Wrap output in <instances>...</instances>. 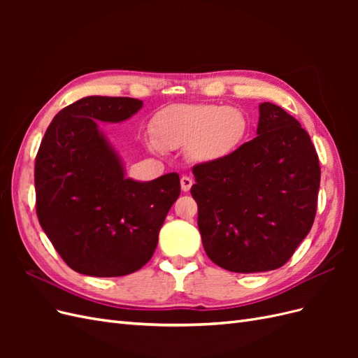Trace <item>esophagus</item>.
<instances>
[{"instance_id":"esophagus-1","label":"esophagus","mask_w":358,"mask_h":358,"mask_svg":"<svg viewBox=\"0 0 358 358\" xmlns=\"http://www.w3.org/2000/svg\"><path fill=\"white\" fill-rule=\"evenodd\" d=\"M180 187H182L183 192H188L192 187V179L188 178V176H182L180 178Z\"/></svg>"}]
</instances>
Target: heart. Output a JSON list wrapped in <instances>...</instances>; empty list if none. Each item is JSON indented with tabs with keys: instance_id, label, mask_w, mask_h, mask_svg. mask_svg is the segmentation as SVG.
<instances>
[{
	"instance_id": "1",
	"label": "heart",
	"mask_w": 358,
	"mask_h": 358,
	"mask_svg": "<svg viewBox=\"0 0 358 358\" xmlns=\"http://www.w3.org/2000/svg\"><path fill=\"white\" fill-rule=\"evenodd\" d=\"M155 142L162 149L188 146L200 162H213L236 152L248 136L246 115L236 107L171 104L154 119Z\"/></svg>"
}]
</instances>
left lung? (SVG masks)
<instances>
[{
	"label": "left lung",
	"mask_w": 358,
	"mask_h": 358,
	"mask_svg": "<svg viewBox=\"0 0 358 358\" xmlns=\"http://www.w3.org/2000/svg\"><path fill=\"white\" fill-rule=\"evenodd\" d=\"M257 134L227 158L192 169L204 251L236 273L282 267L317 213L321 169L306 129L263 103Z\"/></svg>",
	"instance_id": "obj_1"
}]
</instances>
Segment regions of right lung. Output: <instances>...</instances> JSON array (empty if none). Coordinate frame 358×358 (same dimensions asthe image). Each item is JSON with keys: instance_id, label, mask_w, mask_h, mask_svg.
I'll return each instance as SVG.
<instances>
[{"instance_id": "right-lung-1", "label": "right lung", "mask_w": 358, "mask_h": 358, "mask_svg": "<svg viewBox=\"0 0 358 358\" xmlns=\"http://www.w3.org/2000/svg\"><path fill=\"white\" fill-rule=\"evenodd\" d=\"M129 96H85L53 117L36 157L41 229L74 272L125 276L154 255L158 233L180 194L178 173L137 182L96 121L121 122L142 109Z\"/></svg>"}]
</instances>
